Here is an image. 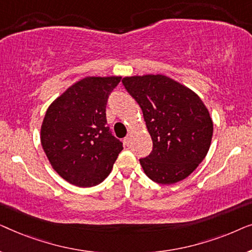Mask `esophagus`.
<instances>
[{
	"instance_id": "1",
	"label": "esophagus",
	"mask_w": 252,
	"mask_h": 252,
	"mask_svg": "<svg viewBox=\"0 0 252 252\" xmlns=\"http://www.w3.org/2000/svg\"><path fill=\"white\" fill-rule=\"evenodd\" d=\"M124 142H125L126 146H129V144H130V136H126L125 139H124Z\"/></svg>"
}]
</instances>
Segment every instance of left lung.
Segmentation results:
<instances>
[{
  "label": "left lung",
  "mask_w": 252,
  "mask_h": 252,
  "mask_svg": "<svg viewBox=\"0 0 252 252\" xmlns=\"http://www.w3.org/2000/svg\"><path fill=\"white\" fill-rule=\"evenodd\" d=\"M142 110L153 151L140 164L151 180L172 185L196 170L210 149L213 123L199 96L163 74L123 78Z\"/></svg>",
  "instance_id": "obj_1"
}]
</instances>
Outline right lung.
Masks as SVG:
<instances>
[{"mask_svg":"<svg viewBox=\"0 0 252 252\" xmlns=\"http://www.w3.org/2000/svg\"><path fill=\"white\" fill-rule=\"evenodd\" d=\"M122 77H86L68 87L47 109L41 144L51 166L78 187L104 180L123 143L106 126V102Z\"/></svg>","mask_w":252,"mask_h":252,"instance_id":"add662e5","label":"right lung"}]
</instances>
